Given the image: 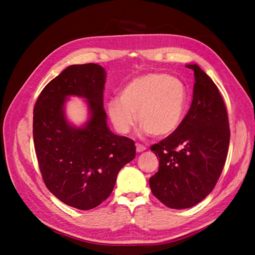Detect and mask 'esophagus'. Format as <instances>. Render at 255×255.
I'll use <instances>...</instances> for the list:
<instances>
[{"mask_svg": "<svg viewBox=\"0 0 255 255\" xmlns=\"http://www.w3.org/2000/svg\"><path fill=\"white\" fill-rule=\"evenodd\" d=\"M145 146L144 145H142V144H139V143H136V151L138 152V153H141V152H143V151H145Z\"/></svg>", "mask_w": 255, "mask_h": 255, "instance_id": "1", "label": "esophagus"}]
</instances>
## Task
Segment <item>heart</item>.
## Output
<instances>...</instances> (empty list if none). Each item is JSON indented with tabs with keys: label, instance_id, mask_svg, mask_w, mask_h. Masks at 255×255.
Wrapping results in <instances>:
<instances>
[{
	"label": "heart",
	"instance_id": "heart-1",
	"mask_svg": "<svg viewBox=\"0 0 255 255\" xmlns=\"http://www.w3.org/2000/svg\"><path fill=\"white\" fill-rule=\"evenodd\" d=\"M186 105L187 89L181 80L165 73H148L129 81L120 99L107 101L106 110L120 134H128L138 117L144 133L166 137L181 126Z\"/></svg>",
	"mask_w": 255,
	"mask_h": 255
}]
</instances>
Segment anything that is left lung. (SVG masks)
Segmentation results:
<instances>
[{"mask_svg":"<svg viewBox=\"0 0 255 255\" xmlns=\"http://www.w3.org/2000/svg\"><path fill=\"white\" fill-rule=\"evenodd\" d=\"M190 109L174 133L151 146L159 157L150 177L152 194L170 208L183 210L211 194L225 166L230 128L225 102L215 83L198 65Z\"/></svg>","mask_w":255,"mask_h":255,"instance_id":"1","label":"left lung"}]
</instances>
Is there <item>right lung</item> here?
Returning <instances> with one entry per match:
<instances>
[{
    "mask_svg": "<svg viewBox=\"0 0 255 255\" xmlns=\"http://www.w3.org/2000/svg\"><path fill=\"white\" fill-rule=\"evenodd\" d=\"M106 74L97 64L69 66L43 88L34 107V144L43 181L61 202L82 211L110 197L121 168L136 155L134 141L107 126ZM70 96L88 105L89 118L80 127L66 118Z\"/></svg>",
    "mask_w": 255,
    "mask_h": 255,
    "instance_id": "add662e5",
    "label": "right lung"
}]
</instances>
